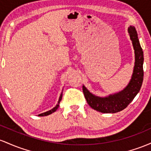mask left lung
Segmentation results:
<instances>
[{"instance_id":"8db88e82","label":"left lung","mask_w":151,"mask_h":151,"mask_svg":"<svg viewBox=\"0 0 151 151\" xmlns=\"http://www.w3.org/2000/svg\"><path fill=\"white\" fill-rule=\"evenodd\" d=\"M128 34L133 44L135 63L131 78L122 91L108 96L101 97L93 94L83 85V91L88 104L93 109L103 113H115L125 109L140 91L143 81V52L134 26L130 25Z\"/></svg>"}]
</instances>
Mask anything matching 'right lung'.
Returning <instances> with one entry per match:
<instances>
[{
    "label": "right lung",
    "instance_id": "right-lung-1",
    "mask_svg": "<svg viewBox=\"0 0 151 151\" xmlns=\"http://www.w3.org/2000/svg\"><path fill=\"white\" fill-rule=\"evenodd\" d=\"M62 96H63V92H61V93H60V97H59L58 101V104L55 106V107H54L53 108H52V109L50 110V111H46V112L43 113H40V114H39L38 116H48V115L51 114V113L55 112V111H56V110L59 107V103H60V101H61V100H62Z\"/></svg>",
    "mask_w": 151,
    "mask_h": 151
}]
</instances>
